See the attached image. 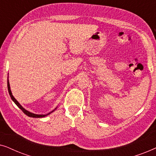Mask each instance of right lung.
Here are the masks:
<instances>
[{"label":"right lung","mask_w":156,"mask_h":156,"mask_svg":"<svg viewBox=\"0 0 156 156\" xmlns=\"http://www.w3.org/2000/svg\"><path fill=\"white\" fill-rule=\"evenodd\" d=\"M8 92H9V94H10V98H11V99L12 100V101H14V103L16 104L17 106H18L19 108H20L21 110L23 111V113H24L25 114H26L27 116H28L29 117H33V118H42V117H44V116H48V115H49V114H50L51 113H52L53 112H54V111L56 109V108H57V107H56L55 108L54 110L53 111H52V112H50V113H48V114H33V113H32V112H28V111L27 110H26L25 109V108H23L22 106L20 105V103H19V102L17 101V100L16 99V98H15L13 96H12V92H11V90H10V83H9V80H8Z\"/></svg>","instance_id":"add662e5"}]
</instances>
